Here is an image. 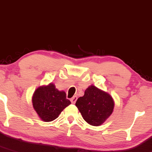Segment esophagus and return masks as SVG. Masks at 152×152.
Returning <instances> with one entry per match:
<instances>
[{
  "label": "esophagus",
  "mask_w": 152,
  "mask_h": 152,
  "mask_svg": "<svg viewBox=\"0 0 152 152\" xmlns=\"http://www.w3.org/2000/svg\"><path fill=\"white\" fill-rule=\"evenodd\" d=\"M77 99V97L76 96H74V97H73L72 98H71L70 101H71V102L72 103V104H75V103L76 102Z\"/></svg>",
  "instance_id": "esophagus-1"
}]
</instances>
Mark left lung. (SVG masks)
Instances as JSON below:
<instances>
[{
	"mask_svg": "<svg viewBox=\"0 0 152 152\" xmlns=\"http://www.w3.org/2000/svg\"><path fill=\"white\" fill-rule=\"evenodd\" d=\"M75 105L89 124L99 126L112 115L115 102L110 94L91 85L84 96L78 98Z\"/></svg>",
	"mask_w": 152,
	"mask_h": 152,
	"instance_id": "1",
	"label": "left lung"
}]
</instances>
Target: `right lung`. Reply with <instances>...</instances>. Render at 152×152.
Wrapping results in <instances>:
<instances>
[{
    "label": "right lung",
    "mask_w": 152,
    "mask_h": 152,
    "mask_svg": "<svg viewBox=\"0 0 152 152\" xmlns=\"http://www.w3.org/2000/svg\"><path fill=\"white\" fill-rule=\"evenodd\" d=\"M34 110L44 122L58 118L65 107L71 104L64 91H59L53 83L39 87L32 98Z\"/></svg>",
    "instance_id": "right-lung-1"
}]
</instances>
